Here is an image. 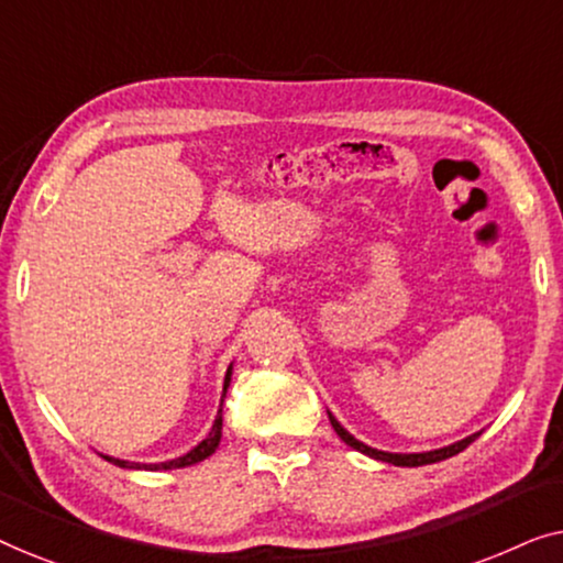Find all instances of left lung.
<instances>
[{
  "label": "left lung",
  "mask_w": 563,
  "mask_h": 563,
  "mask_svg": "<svg viewBox=\"0 0 563 563\" xmlns=\"http://www.w3.org/2000/svg\"><path fill=\"white\" fill-rule=\"evenodd\" d=\"M328 418H330V426L335 428V433L341 435V441H343L345 445H351V449H356V451H361V453H366V456L379 459V461H387V464H395V466H422V464H435V461H443V459L456 456V453L464 451L468 443H474L476 438H479V433H474V435L464 438V441H459V443H453V445H445V449H438V451H428V453H387V451L368 449V445H364L361 441H356V438H353V435L349 433V430H345V428L341 426V422H338L330 412H328Z\"/></svg>",
  "instance_id": "1"
}]
</instances>
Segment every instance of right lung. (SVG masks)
Returning a JSON list of instances; mask_svg holds the SVG:
<instances>
[{
    "mask_svg": "<svg viewBox=\"0 0 563 563\" xmlns=\"http://www.w3.org/2000/svg\"><path fill=\"white\" fill-rule=\"evenodd\" d=\"M228 384H230V368H228V374H225V387H222V397H225ZM220 435H222V405H220V410H218V418H214V426L210 430V435H207L199 445H195V449H191L187 456L166 461V464H130V461H120V459H110V456H104V459L112 461V464L120 466V468H151V472H158V468H184V466L199 464V461H205L207 456H212L214 449H218V443H220Z\"/></svg>",
    "mask_w": 563,
    "mask_h": 563,
    "instance_id": "add662e5",
    "label": "right lung"
}]
</instances>
